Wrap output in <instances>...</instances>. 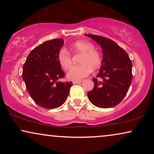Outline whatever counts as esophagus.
Segmentation results:
<instances>
[{
	"label": "esophagus",
	"instance_id": "34e87169",
	"mask_svg": "<svg viewBox=\"0 0 154 154\" xmlns=\"http://www.w3.org/2000/svg\"><path fill=\"white\" fill-rule=\"evenodd\" d=\"M82 81H73V84H78L81 83Z\"/></svg>",
	"mask_w": 154,
	"mask_h": 154
}]
</instances>
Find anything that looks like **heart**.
<instances>
[{
    "instance_id": "heart-1",
    "label": "heart",
    "mask_w": 154,
    "mask_h": 154,
    "mask_svg": "<svg viewBox=\"0 0 154 154\" xmlns=\"http://www.w3.org/2000/svg\"><path fill=\"white\" fill-rule=\"evenodd\" d=\"M69 49L73 54H80L79 66L71 67L66 76L71 81H79L88 76L92 70H96L102 64V57L100 52L94 49V45L85 41H77L71 43ZM58 61L63 69H67L71 66V55L66 49L59 52Z\"/></svg>"
}]
</instances>
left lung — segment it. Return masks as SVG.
Returning <instances> with one entry per match:
<instances>
[{"mask_svg": "<svg viewBox=\"0 0 154 154\" xmlns=\"http://www.w3.org/2000/svg\"><path fill=\"white\" fill-rule=\"evenodd\" d=\"M102 48V66L97 77L92 79L94 85L88 97L90 102L100 108L116 106L128 93L132 79V62L127 52L112 40L92 34H85Z\"/></svg>", "mask_w": 154, "mask_h": 154, "instance_id": "obj_1", "label": "left lung"}]
</instances>
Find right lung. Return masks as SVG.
Instances as JSON below:
<instances>
[{
  "label": "right lung",
  "mask_w": 154,
  "mask_h": 154,
  "mask_svg": "<svg viewBox=\"0 0 154 154\" xmlns=\"http://www.w3.org/2000/svg\"><path fill=\"white\" fill-rule=\"evenodd\" d=\"M64 45L62 38L52 39L32 50L22 71L27 91L32 100L43 108L52 109L66 102L72 82H61L65 73L58 61V54Z\"/></svg>",
  "instance_id": "1"
}]
</instances>
